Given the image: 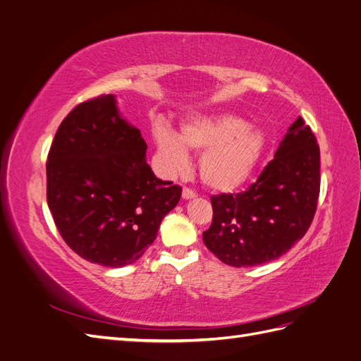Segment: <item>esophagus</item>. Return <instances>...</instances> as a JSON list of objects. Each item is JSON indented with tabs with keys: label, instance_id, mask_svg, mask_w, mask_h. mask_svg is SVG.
Returning <instances> with one entry per match:
<instances>
[{
	"label": "esophagus",
	"instance_id": "34e87169",
	"mask_svg": "<svg viewBox=\"0 0 361 361\" xmlns=\"http://www.w3.org/2000/svg\"><path fill=\"white\" fill-rule=\"evenodd\" d=\"M195 195H197V194H195L191 188H187V187H185V188L182 190V197H183V199H194Z\"/></svg>",
	"mask_w": 361,
	"mask_h": 361
}]
</instances>
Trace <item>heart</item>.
<instances>
[{
	"label": "heart",
	"instance_id": "1",
	"mask_svg": "<svg viewBox=\"0 0 361 361\" xmlns=\"http://www.w3.org/2000/svg\"><path fill=\"white\" fill-rule=\"evenodd\" d=\"M154 137L169 173L187 170L190 149L203 154L202 180L209 188L224 192L247 182L265 147V137L259 128L227 113L192 117L182 126L180 135L159 125L154 129Z\"/></svg>",
	"mask_w": 361,
	"mask_h": 361
}]
</instances>
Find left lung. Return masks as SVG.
I'll return each mask as SVG.
<instances>
[{"label": "left lung", "instance_id": "8db88e82", "mask_svg": "<svg viewBox=\"0 0 361 361\" xmlns=\"http://www.w3.org/2000/svg\"><path fill=\"white\" fill-rule=\"evenodd\" d=\"M319 190V145L300 116L256 182L243 192L212 195L203 243L236 268L274 260L307 233Z\"/></svg>", "mask_w": 361, "mask_h": 361}]
</instances>
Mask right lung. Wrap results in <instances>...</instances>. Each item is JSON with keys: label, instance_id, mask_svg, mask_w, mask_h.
<instances>
[{"label": "right lung", "instance_id": "obj_1", "mask_svg": "<svg viewBox=\"0 0 361 361\" xmlns=\"http://www.w3.org/2000/svg\"><path fill=\"white\" fill-rule=\"evenodd\" d=\"M146 141L120 118L113 94L81 102L59 126L47 161V200L76 255L120 268L143 256L180 200L182 187L157 179Z\"/></svg>", "mask_w": 361, "mask_h": 361}]
</instances>
